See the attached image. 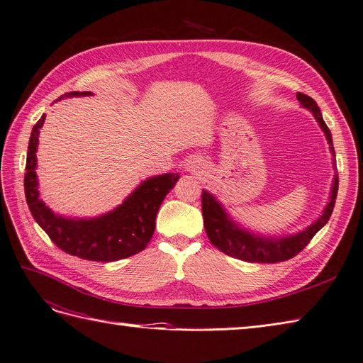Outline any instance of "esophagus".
Listing matches in <instances>:
<instances>
[{
  "label": "esophagus",
  "instance_id": "1",
  "mask_svg": "<svg viewBox=\"0 0 363 363\" xmlns=\"http://www.w3.org/2000/svg\"><path fill=\"white\" fill-rule=\"evenodd\" d=\"M185 169L191 173H201L204 169V163L199 157H190L185 163Z\"/></svg>",
  "mask_w": 363,
  "mask_h": 363
}]
</instances>
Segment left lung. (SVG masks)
Returning a JSON list of instances; mask_svg holds the SVG:
<instances>
[{
	"mask_svg": "<svg viewBox=\"0 0 363 363\" xmlns=\"http://www.w3.org/2000/svg\"><path fill=\"white\" fill-rule=\"evenodd\" d=\"M296 99L301 104L303 108L308 109L313 114L314 120H316L320 125L322 132L325 133V138L329 144V151L333 154V167L335 166V151L333 144V135L328 129L326 123L323 121L320 108L307 94L296 93ZM338 193V175L335 173L333 185H330V196L326 208L323 209L322 215L314 220L313 224L306 227L304 230L298 231L295 234L289 235H280V238H274V235H262L257 234L254 231H249L243 228L239 223L230 216V213L223 206V203L216 200L213 194H211L208 190H203L201 193V213H203V223L204 230H206L208 238L211 243L224 252L225 255L238 258L246 262H281L291 259L295 257L298 252H301L308 242L314 238L322 227L329 220L330 215H333L335 199Z\"/></svg>",
	"mask_w": 363,
	"mask_h": 363,
	"instance_id": "1",
	"label": "left lung"
}]
</instances>
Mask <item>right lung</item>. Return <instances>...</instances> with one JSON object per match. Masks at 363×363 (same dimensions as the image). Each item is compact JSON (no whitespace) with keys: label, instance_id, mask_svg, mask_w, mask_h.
Segmentation results:
<instances>
[{"label":"right lung","instance_id":"1","mask_svg":"<svg viewBox=\"0 0 363 363\" xmlns=\"http://www.w3.org/2000/svg\"><path fill=\"white\" fill-rule=\"evenodd\" d=\"M91 94V91H69L59 99ZM44 120L45 114L30 132L25 167V197L35 223L57 247L83 259L111 262L144 250L154 234L160 204L179 179L178 173H163L143 181L116 209L99 216L69 218L55 213L40 197L35 172L38 136Z\"/></svg>","mask_w":363,"mask_h":363}]
</instances>
